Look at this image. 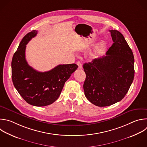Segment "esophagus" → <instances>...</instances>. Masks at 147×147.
<instances>
[{"instance_id": "34e87169", "label": "esophagus", "mask_w": 147, "mask_h": 147, "mask_svg": "<svg viewBox=\"0 0 147 147\" xmlns=\"http://www.w3.org/2000/svg\"><path fill=\"white\" fill-rule=\"evenodd\" d=\"M77 65L78 66V69H82V64L81 63V62L80 61H78L77 62Z\"/></svg>"}]
</instances>
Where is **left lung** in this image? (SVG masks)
<instances>
[{
	"mask_svg": "<svg viewBox=\"0 0 147 147\" xmlns=\"http://www.w3.org/2000/svg\"><path fill=\"white\" fill-rule=\"evenodd\" d=\"M114 43L106 56L83 65L86 78L83 88L86 99L98 107L121 101L128 92L134 77L133 52L122 34L109 30Z\"/></svg>",
	"mask_w": 147,
	"mask_h": 147,
	"instance_id": "8db88e82",
	"label": "left lung"
}]
</instances>
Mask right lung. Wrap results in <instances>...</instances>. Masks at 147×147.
I'll use <instances>...</instances> for the list:
<instances>
[{"instance_id":"right-lung-1","label":"right lung","mask_w":147,"mask_h":147,"mask_svg":"<svg viewBox=\"0 0 147 147\" xmlns=\"http://www.w3.org/2000/svg\"><path fill=\"white\" fill-rule=\"evenodd\" d=\"M32 30L21 40L11 62V77L14 87L29 105L42 107L56 101L65 82L78 67L75 64L59 65L45 72H40L30 66L26 61V44L36 36Z\"/></svg>"}]
</instances>
